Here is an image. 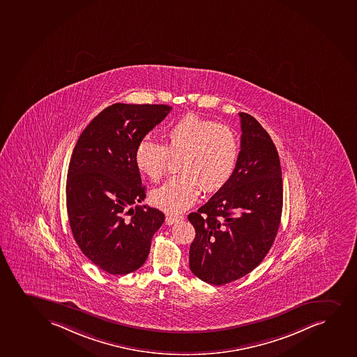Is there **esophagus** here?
Returning a JSON list of instances; mask_svg holds the SVG:
<instances>
[{
    "instance_id": "34e87169",
    "label": "esophagus",
    "mask_w": 357,
    "mask_h": 357,
    "mask_svg": "<svg viewBox=\"0 0 357 357\" xmlns=\"http://www.w3.org/2000/svg\"><path fill=\"white\" fill-rule=\"evenodd\" d=\"M181 220H184L183 215H167V218H166V225L171 226L173 223L179 222Z\"/></svg>"
}]
</instances>
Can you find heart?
<instances>
[{
  "instance_id": "heart-1",
  "label": "heart",
  "mask_w": 357,
  "mask_h": 357,
  "mask_svg": "<svg viewBox=\"0 0 357 357\" xmlns=\"http://www.w3.org/2000/svg\"><path fill=\"white\" fill-rule=\"evenodd\" d=\"M161 143L142 139L135 151V164L151 181H159L169 158H178L179 176L151 193L160 209L179 213L192 206L201 192H215L229 181L239 160L240 144L229 126L189 114L168 126Z\"/></svg>"
}]
</instances>
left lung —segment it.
<instances>
[{
	"instance_id": "8db88e82",
	"label": "left lung",
	"mask_w": 357,
	"mask_h": 357,
	"mask_svg": "<svg viewBox=\"0 0 357 357\" xmlns=\"http://www.w3.org/2000/svg\"><path fill=\"white\" fill-rule=\"evenodd\" d=\"M239 116L243 134L233 176L188 216L196 229L190 268L209 284H226L256 268L281 222L283 186L276 147L256 118Z\"/></svg>"
}]
</instances>
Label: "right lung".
<instances>
[{
	"label": "right lung",
	"instance_id": "1",
	"mask_svg": "<svg viewBox=\"0 0 357 357\" xmlns=\"http://www.w3.org/2000/svg\"><path fill=\"white\" fill-rule=\"evenodd\" d=\"M171 109L114 104L93 118L73 151L66 186L73 236L84 256L111 275L141 268L164 223L162 211L137 206L146 188L135 151Z\"/></svg>",
	"mask_w": 357,
	"mask_h": 357
}]
</instances>
